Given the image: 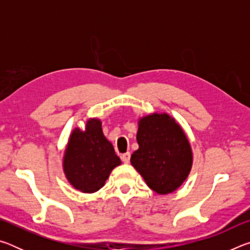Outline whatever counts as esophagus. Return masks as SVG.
<instances>
[{
  "mask_svg": "<svg viewBox=\"0 0 250 250\" xmlns=\"http://www.w3.org/2000/svg\"><path fill=\"white\" fill-rule=\"evenodd\" d=\"M130 156H131L130 152H126V153L122 154V155H121L122 162H124V163H129V162H130Z\"/></svg>",
  "mask_w": 250,
  "mask_h": 250,
  "instance_id": "obj_1",
  "label": "esophagus"
}]
</instances>
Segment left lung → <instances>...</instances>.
<instances>
[{"instance_id":"8db88e82","label":"left lung","mask_w":250,"mask_h":250,"mask_svg":"<svg viewBox=\"0 0 250 250\" xmlns=\"http://www.w3.org/2000/svg\"><path fill=\"white\" fill-rule=\"evenodd\" d=\"M139 149L131 155L147 186L158 194L180 188L192 167V151L183 130L166 115L142 118L137 133Z\"/></svg>"}]
</instances>
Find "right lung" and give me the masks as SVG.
Instances as JSON below:
<instances>
[{"mask_svg": "<svg viewBox=\"0 0 250 250\" xmlns=\"http://www.w3.org/2000/svg\"><path fill=\"white\" fill-rule=\"evenodd\" d=\"M121 161L103 133L101 122L91 119L86 130L76 129L70 135L64 156V171L75 188L94 193L104 185Z\"/></svg>", "mask_w": 250, "mask_h": 250, "instance_id": "obj_1", "label": "right lung"}]
</instances>
